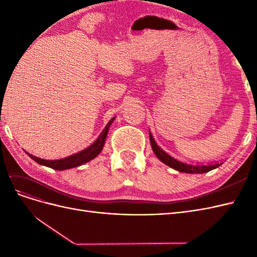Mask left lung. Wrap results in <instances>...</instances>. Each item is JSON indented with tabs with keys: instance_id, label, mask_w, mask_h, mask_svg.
Masks as SVG:
<instances>
[{
	"instance_id": "8db88e82",
	"label": "left lung",
	"mask_w": 257,
	"mask_h": 257,
	"mask_svg": "<svg viewBox=\"0 0 257 257\" xmlns=\"http://www.w3.org/2000/svg\"><path fill=\"white\" fill-rule=\"evenodd\" d=\"M149 137H150V143H151V147L152 150L154 152V154L157 155V158L166 164L167 166L172 167L175 170H178L180 173H186V174H204V173H208L210 170L215 169L219 166H221L223 164V162H216V163H209V164L203 165V164H188V163H183L181 161H178L175 158L170 157L168 153H166L164 150L162 149L158 146V144L155 143L154 138L151 134V132H149Z\"/></svg>"
}]
</instances>
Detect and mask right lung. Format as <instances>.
I'll list each match as a JSON object with an SVG mask.
<instances>
[{"instance_id": "add662e5", "label": "right lung", "mask_w": 257, "mask_h": 257, "mask_svg": "<svg viewBox=\"0 0 257 257\" xmlns=\"http://www.w3.org/2000/svg\"><path fill=\"white\" fill-rule=\"evenodd\" d=\"M114 120H115V116H113V118H111L109 120V122L107 123L105 128L102 131V133L99 134L96 141L92 145H90L88 148H85V149H83L79 152L69 155V157H67V158L60 159V160H44V159L34 157V155L30 154L29 152H27V154L33 161L38 163V164L50 167V168L56 169V170H64V169H69V168L80 166V165L84 164V163H88L91 160L95 159L97 155L102 152L103 147L106 142L108 131H109V127Z\"/></svg>"}]
</instances>
